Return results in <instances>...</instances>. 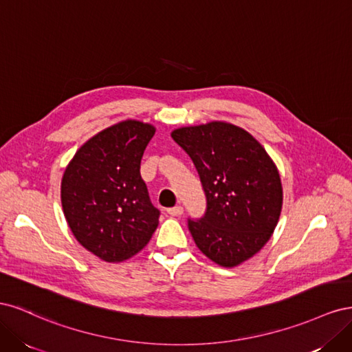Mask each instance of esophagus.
Segmentation results:
<instances>
[{
    "instance_id": "34e87169",
    "label": "esophagus",
    "mask_w": 352,
    "mask_h": 352,
    "mask_svg": "<svg viewBox=\"0 0 352 352\" xmlns=\"http://www.w3.org/2000/svg\"><path fill=\"white\" fill-rule=\"evenodd\" d=\"M167 212H168L170 216H173V217H180V216L184 214V207L182 206H176L173 208H168Z\"/></svg>"
}]
</instances>
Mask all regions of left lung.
I'll return each instance as SVG.
<instances>
[{"label": "left lung", "instance_id": "left-lung-1", "mask_svg": "<svg viewBox=\"0 0 352 352\" xmlns=\"http://www.w3.org/2000/svg\"><path fill=\"white\" fill-rule=\"evenodd\" d=\"M172 138L192 158L207 197L204 219L188 221L190 235L211 261L236 267L267 243L278 225L279 170L251 133L228 122L177 127Z\"/></svg>", "mask_w": 352, "mask_h": 352}]
</instances>
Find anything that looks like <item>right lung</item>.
<instances>
[{"label": "right lung", "instance_id": "1", "mask_svg": "<svg viewBox=\"0 0 352 352\" xmlns=\"http://www.w3.org/2000/svg\"><path fill=\"white\" fill-rule=\"evenodd\" d=\"M155 133L127 119L85 142L61 179V206L73 236L107 263L133 257L150 242L160 211L141 177V158Z\"/></svg>", "mask_w": 352, "mask_h": 352}]
</instances>
